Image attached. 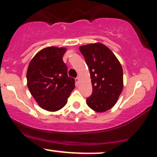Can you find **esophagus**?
<instances>
[{
	"mask_svg": "<svg viewBox=\"0 0 157 157\" xmlns=\"http://www.w3.org/2000/svg\"><path fill=\"white\" fill-rule=\"evenodd\" d=\"M75 81H76V83L77 84H78L79 83V82H80V77H77L76 79H75Z\"/></svg>",
	"mask_w": 157,
	"mask_h": 157,
	"instance_id": "obj_1",
	"label": "esophagus"
}]
</instances>
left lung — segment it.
I'll list each match as a JSON object with an SVG mask.
<instances>
[{
  "label": "left lung",
  "mask_w": 157,
  "mask_h": 157,
  "mask_svg": "<svg viewBox=\"0 0 157 157\" xmlns=\"http://www.w3.org/2000/svg\"><path fill=\"white\" fill-rule=\"evenodd\" d=\"M91 79L93 91L86 99L89 108L105 112L117 102L123 89V71L120 61L110 48L101 43L80 46Z\"/></svg>",
  "instance_id": "left-lung-1"
}]
</instances>
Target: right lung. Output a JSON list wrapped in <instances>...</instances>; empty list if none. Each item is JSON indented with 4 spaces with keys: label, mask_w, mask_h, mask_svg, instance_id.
Segmentation results:
<instances>
[{
    "label": "right lung",
    "mask_w": 157,
    "mask_h": 157,
    "mask_svg": "<svg viewBox=\"0 0 157 157\" xmlns=\"http://www.w3.org/2000/svg\"><path fill=\"white\" fill-rule=\"evenodd\" d=\"M64 47L49 46L34 56L26 72L27 86L40 107L48 111L63 108L75 87V80L68 77L63 60Z\"/></svg>",
    "instance_id": "right-lung-1"
}]
</instances>
